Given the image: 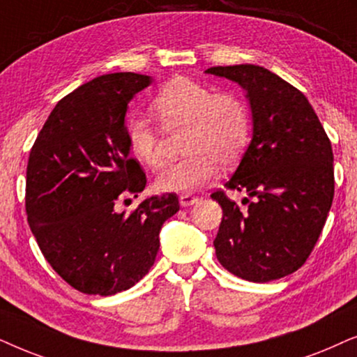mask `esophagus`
<instances>
[{
  "label": "esophagus",
  "mask_w": 357,
  "mask_h": 357,
  "mask_svg": "<svg viewBox=\"0 0 357 357\" xmlns=\"http://www.w3.org/2000/svg\"><path fill=\"white\" fill-rule=\"evenodd\" d=\"M196 202H197V197L191 196V194H181V196H179V204H181L183 207H189Z\"/></svg>",
  "instance_id": "obj_1"
}]
</instances>
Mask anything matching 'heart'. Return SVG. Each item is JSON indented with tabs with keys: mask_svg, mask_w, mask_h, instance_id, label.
Listing matches in <instances>:
<instances>
[{
	"mask_svg": "<svg viewBox=\"0 0 357 357\" xmlns=\"http://www.w3.org/2000/svg\"><path fill=\"white\" fill-rule=\"evenodd\" d=\"M151 112L165 130L186 127V156L161 168L155 186L160 191L192 192L215 174L217 163L230 166L240 158L251 139V111L235 93H217L196 79H171L156 93ZM127 144L132 156L149 168L160 165V134L146 119L127 121Z\"/></svg>",
	"mask_w": 357,
	"mask_h": 357,
	"instance_id": "heart-1",
	"label": "heart"
}]
</instances>
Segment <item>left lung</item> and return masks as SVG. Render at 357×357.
Here are the masks:
<instances>
[{"mask_svg": "<svg viewBox=\"0 0 357 357\" xmlns=\"http://www.w3.org/2000/svg\"><path fill=\"white\" fill-rule=\"evenodd\" d=\"M206 73L238 83L250 99L253 139L228 191L246 192L240 211L212 192L223 217L213 240L227 271L251 282L296 273L310 256L335 196L333 150L302 91L258 65L212 66Z\"/></svg>", "mask_w": 357, "mask_h": 357, "instance_id": "obj_1", "label": "left lung"}]
</instances>
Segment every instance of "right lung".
I'll return each mask as SVG.
<instances>
[{
  "label": "right lung",
  "mask_w": 357,
  "mask_h": 357,
  "mask_svg": "<svg viewBox=\"0 0 357 357\" xmlns=\"http://www.w3.org/2000/svg\"><path fill=\"white\" fill-rule=\"evenodd\" d=\"M139 73L102 75L60 99L27 161L26 213L37 245L56 274L76 291L114 296L149 273L165 220L179 211L173 192L119 213V199L146 186L130 158L127 104L149 86Z\"/></svg>",
  "instance_id": "obj_1"
}]
</instances>
